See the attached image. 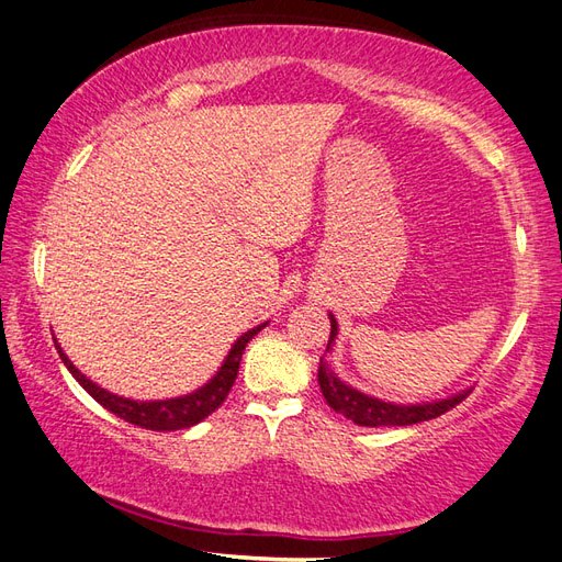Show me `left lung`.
Listing matches in <instances>:
<instances>
[{"mask_svg":"<svg viewBox=\"0 0 562 562\" xmlns=\"http://www.w3.org/2000/svg\"><path fill=\"white\" fill-rule=\"evenodd\" d=\"M329 322H331V334H329L327 351H331V346L336 341V334H339V324H336L331 313H329ZM317 382H319V390H322L324 398H327V404L336 411V414H341L348 420H353L356 426H366V428L414 426V423L438 418V416L445 414V411L454 408L461 402V398H467L469 392H471V386H467V390H461L457 394H450L445 398H435V402H420V404L384 402V398L370 396L366 392L356 390V386L346 384L331 370V366L327 363V358H319Z\"/></svg>","mask_w":562,"mask_h":562,"instance_id":"1","label":"left lung"}]
</instances>
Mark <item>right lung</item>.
Returning a JSON list of instances; mask_svg holds the SVG:
<instances>
[{
  "instance_id": "1",
  "label": "right lung",
  "mask_w": 562,
  "mask_h": 562,
  "mask_svg": "<svg viewBox=\"0 0 562 562\" xmlns=\"http://www.w3.org/2000/svg\"><path fill=\"white\" fill-rule=\"evenodd\" d=\"M269 322L257 324L255 329H247L238 341L231 346V351L223 360L221 368L216 370V375L211 378L206 384L199 386V390L182 394V396H172V398H154V402H139V398H127L120 394H112L103 386H98L93 380H89L83 372L71 363L69 356L61 351V346L55 339V348L61 358V363L67 366V370L71 372L77 382L89 392L98 404L103 408H108L110 414H115L117 418L132 423V426H139L146 430H184L192 428L196 423H202L209 414L223 404V398L228 396L231 386L238 378V368H240V358L245 353V346L255 339V336L267 327Z\"/></svg>"
}]
</instances>
